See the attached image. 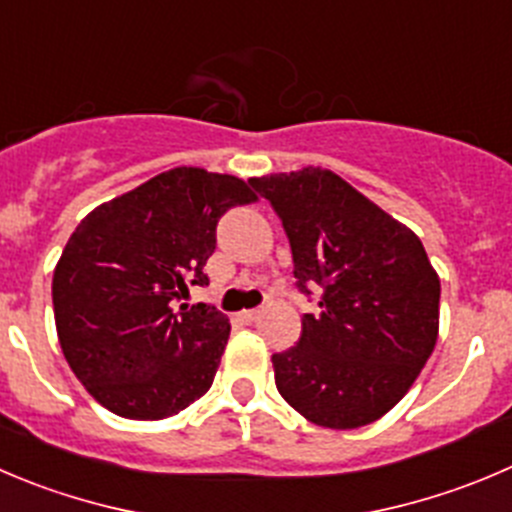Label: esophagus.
I'll return each mask as SVG.
<instances>
[{
  "mask_svg": "<svg viewBox=\"0 0 512 512\" xmlns=\"http://www.w3.org/2000/svg\"><path fill=\"white\" fill-rule=\"evenodd\" d=\"M259 314H261V309H243L238 316H241L243 321H256L259 319Z\"/></svg>",
  "mask_w": 512,
  "mask_h": 512,
  "instance_id": "34e87169",
  "label": "esophagus"
}]
</instances>
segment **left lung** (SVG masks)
I'll use <instances>...</instances> for the list:
<instances>
[{"mask_svg": "<svg viewBox=\"0 0 512 512\" xmlns=\"http://www.w3.org/2000/svg\"><path fill=\"white\" fill-rule=\"evenodd\" d=\"M281 218L296 289L319 294L296 347L271 357L299 415L354 430L392 410L430 359L440 279L420 238L332 170L248 180Z\"/></svg>", "mask_w": 512, "mask_h": 512, "instance_id": "8db88e82", "label": "left lung"}]
</instances>
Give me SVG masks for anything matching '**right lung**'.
Instances as JSON below:
<instances>
[{
	"label": "right lung",
	"instance_id": "add662e5",
	"mask_svg": "<svg viewBox=\"0 0 512 512\" xmlns=\"http://www.w3.org/2000/svg\"><path fill=\"white\" fill-rule=\"evenodd\" d=\"M253 201L241 178L173 168L82 218L52 304L67 364L102 407L163 420L211 389L231 324L216 306L178 301L208 284L223 213Z\"/></svg>",
	"mask_w": 512,
	"mask_h": 512
}]
</instances>
